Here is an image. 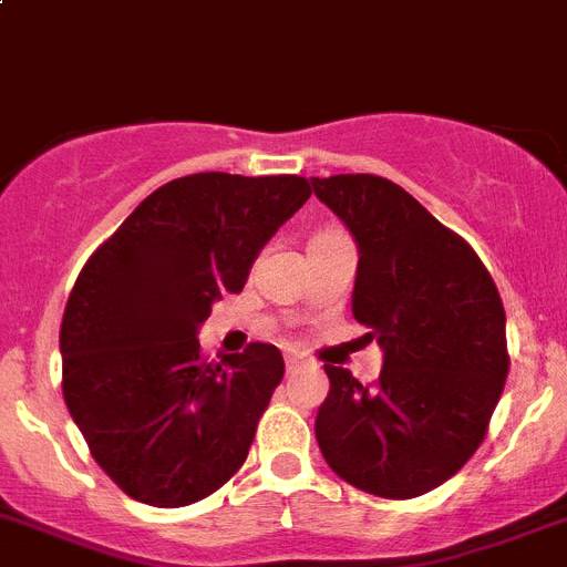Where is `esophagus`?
<instances>
[{"mask_svg": "<svg viewBox=\"0 0 567 567\" xmlns=\"http://www.w3.org/2000/svg\"><path fill=\"white\" fill-rule=\"evenodd\" d=\"M305 361L299 359V355H285V372H288V375H296V372H302L305 370Z\"/></svg>", "mask_w": 567, "mask_h": 567, "instance_id": "34e87169", "label": "esophagus"}]
</instances>
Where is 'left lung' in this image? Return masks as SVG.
<instances>
[{"label":"left lung","instance_id":"obj_1","mask_svg":"<svg viewBox=\"0 0 567 567\" xmlns=\"http://www.w3.org/2000/svg\"><path fill=\"white\" fill-rule=\"evenodd\" d=\"M359 248L353 316L384 353L379 384L324 367L316 441L339 477L410 499L477 452L508 375L506 310L481 257L386 177H310Z\"/></svg>","mask_w":567,"mask_h":567}]
</instances>
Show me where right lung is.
Returning <instances> with one entry per match:
<instances>
[{
  "mask_svg": "<svg viewBox=\"0 0 567 567\" xmlns=\"http://www.w3.org/2000/svg\"><path fill=\"white\" fill-rule=\"evenodd\" d=\"M308 197L296 175L177 177L86 259L61 319V386L95 463L137 503L188 506L246 463L282 353L254 341L206 364L197 333Z\"/></svg>",
  "mask_w": 567,
  "mask_h": 567,
  "instance_id": "1",
  "label": "right lung"
}]
</instances>
